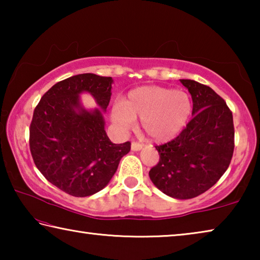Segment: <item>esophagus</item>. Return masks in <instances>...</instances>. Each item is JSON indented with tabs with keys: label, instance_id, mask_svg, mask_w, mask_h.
I'll return each instance as SVG.
<instances>
[{
	"label": "esophagus",
	"instance_id": "34e87169",
	"mask_svg": "<svg viewBox=\"0 0 260 260\" xmlns=\"http://www.w3.org/2000/svg\"><path fill=\"white\" fill-rule=\"evenodd\" d=\"M142 144L141 143H138V142H132V150L133 151H140L141 149H142Z\"/></svg>",
	"mask_w": 260,
	"mask_h": 260
}]
</instances>
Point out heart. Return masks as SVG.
Wrapping results in <instances>:
<instances>
[{
  "mask_svg": "<svg viewBox=\"0 0 260 260\" xmlns=\"http://www.w3.org/2000/svg\"><path fill=\"white\" fill-rule=\"evenodd\" d=\"M191 113V100L181 90L144 86L131 90L122 104L111 110L113 124L128 131L140 119L141 129L155 142H165L177 136Z\"/></svg>",
  "mask_w": 260,
  "mask_h": 260,
  "instance_id": "heart-1",
  "label": "heart"
}]
</instances>
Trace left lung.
Here are the masks:
<instances>
[{
  "mask_svg": "<svg viewBox=\"0 0 260 260\" xmlns=\"http://www.w3.org/2000/svg\"><path fill=\"white\" fill-rule=\"evenodd\" d=\"M192 100V119L174 140L156 149L159 162L149 172L165 195L189 200L210 189L230 166L234 124L227 104L209 86L180 79Z\"/></svg>",
  "mask_w": 260,
  "mask_h": 260,
  "instance_id": "obj_1",
  "label": "left lung"
}]
</instances>
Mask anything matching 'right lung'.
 Listing matches in <instances>:
<instances>
[{
	"label": "right lung",
	"mask_w": 260,
	"mask_h": 260,
	"mask_svg": "<svg viewBox=\"0 0 260 260\" xmlns=\"http://www.w3.org/2000/svg\"><path fill=\"white\" fill-rule=\"evenodd\" d=\"M113 79L83 73L57 82L42 96L29 127V149L38 170L60 190L86 197L102 190L116 173L131 143H112L103 113ZM89 93L98 108L87 109L81 95Z\"/></svg>",
	"instance_id": "add662e5"
}]
</instances>
